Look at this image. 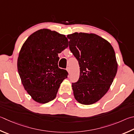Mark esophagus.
<instances>
[{
    "instance_id": "34e87169",
    "label": "esophagus",
    "mask_w": 134,
    "mask_h": 134,
    "mask_svg": "<svg viewBox=\"0 0 134 134\" xmlns=\"http://www.w3.org/2000/svg\"><path fill=\"white\" fill-rule=\"evenodd\" d=\"M66 70H67V71L68 72V73H69V74H70V68H69V67H67V69H66Z\"/></svg>"
}]
</instances>
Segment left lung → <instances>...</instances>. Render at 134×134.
<instances>
[{"instance_id": "obj_1", "label": "left lung", "mask_w": 134, "mask_h": 134, "mask_svg": "<svg viewBox=\"0 0 134 134\" xmlns=\"http://www.w3.org/2000/svg\"><path fill=\"white\" fill-rule=\"evenodd\" d=\"M67 38L80 67L79 79L72 84L74 98L84 105L96 103L107 92L117 72L114 48L94 33L75 32Z\"/></svg>"}]
</instances>
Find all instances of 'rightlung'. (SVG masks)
<instances>
[{
    "instance_id": "add662e5",
    "label": "right lung",
    "mask_w": 134,
    "mask_h": 134,
    "mask_svg": "<svg viewBox=\"0 0 134 134\" xmlns=\"http://www.w3.org/2000/svg\"><path fill=\"white\" fill-rule=\"evenodd\" d=\"M68 46L65 35L47 29L34 32L23 43L18 70L24 88L34 101L45 104L55 98L68 75L58 66V54Z\"/></svg>"
}]
</instances>
